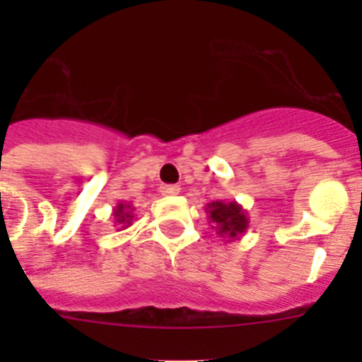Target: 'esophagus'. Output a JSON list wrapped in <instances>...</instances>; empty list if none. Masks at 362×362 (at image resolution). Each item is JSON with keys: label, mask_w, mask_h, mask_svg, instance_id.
<instances>
[{"label": "esophagus", "mask_w": 362, "mask_h": 362, "mask_svg": "<svg viewBox=\"0 0 362 362\" xmlns=\"http://www.w3.org/2000/svg\"><path fill=\"white\" fill-rule=\"evenodd\" d=\"M161 192L163 196H177L179 192H181V188H179L177 185H163Z\"/></svg>", "instance_id": "1"}]
</instances>
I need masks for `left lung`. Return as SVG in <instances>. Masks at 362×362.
Returning <instances> with one entry per match:
<instances>
[{"label":"left lung","instance_id":"1","mask_svg":"<svg viewBox=\"0 0 362 362\" xmlns=\"http://www.w3.org/2000/svg\"><path fill=\"white\" fill-rule=\"evenodd\" d=\"M206 214L212 223V228L219 238L226 239V243L238 241L248 228V212L243 209L238 201H212L206 204Z\"/></svg>","mask_w":362,"mask_h":362}]
</instances>
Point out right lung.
Masks as SVG:
<instances>
[{"instance_id": "add662e5", "label": "right lung", "mask_w": 362, "mask_h": 362, "mask_svg": "<svg viewBox=\"0 0 362 362\" xmlns=\"http://www.w3.org/2000/svg\"><path fill=\"white\" fill-rule=\"evenodd\" d=\"M112 216H114V225L119 230L129 228L134 221V209L130 203H119L116 204V209L112 210Z\"/></svg>"}]
</instances>
